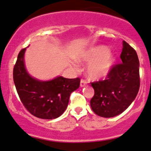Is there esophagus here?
Instances as JSON below:
<instances>
[{"mask_svg": "<svg viewBox=\"0 0 151 151\" xmlns=\"http://www.w3.org/2000/svg\"><path fill=\"white\" fill-rule=\"evenodd\" d=\"M86 83H87V82H86L85 80H83V79L81 80V87H83V86H86Z\"/></svg>", "mask_w": 151, "mask_h": 151, "instance_id": "esophagus-1", "label": "esophagus"}]
</instances>
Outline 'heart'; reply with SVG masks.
Wrapping results in <instances>:
<instances>
[{"mask_svg":"<svg viewBox=\"0 0 151 151\" xmlns=\"http://www.w3.org/2000/svg\"><path fill=\"white\" fill-rule=\"evenodd\" d=\"M81 61L91 63L87 69V74L91 79L98 80L106 77L111 70L114 63V56L108 52L106 46L99 45L90 48L81 58ZM74 70H79L77 65H73Z\"/></svg>","mask_w":151,"mask_h":151,"instance_id":"obj_1","label":"heart"}]
</instances>
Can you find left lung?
Here are the masks:
<instances>
[{"label": "left lung", "instance_id": "8db88e82", "mask_svg": "<svg viewBox=\"0 0 151 151\" xmlns=\"http://www.w3.org/2000/svg\"><path fill=\"white\" fill-rule=\"evenodd\" d=\"M120 58L121 63L112 65L104 81L91 83L94 96L90 106L101 117H114L124 112L135 99L140 88L138 57L125 41Z\"/></svg>", "mask_w": 151, "mask_h": 151}]
</instances>
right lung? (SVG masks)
<instances>
[{
	"label": "right lung",
	"mask_w": 151,
	"mask_h": 151,
	"mask_svg": "<svg viewBox=\"0 0 151 151\" xmlns=\"http://www.w3.org/2000/svg\"><path fill=\"white\" fill-rule=\"evenodd\" d=\"M25 51L26 48H23L19 52L13 71L21 103L28 112L39 119L59 117L68 106L70 93L79 88L81 79L58 77L52 81H40L32 78L25 68Z\"/></svg>",
	"instance_id": "1"
}]
</instances>
